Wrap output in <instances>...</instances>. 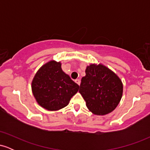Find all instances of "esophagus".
<instances>
[{
	"label": "esophagus",
	"instance_id": "34e87169",
	"mask_svg": "<svg viewBox=\"0 0 150 150\" xmlns=\"http://www.w3.org/2000/svg\"><path fill=\"white\" fill-rule=\"evenodd\" d=\"M75 82H76V83H77L78 85H80V79H77V80H75Z\"/></svg>",
	"mask_w": 150,
	"mask_h": 150
}]
</instances>
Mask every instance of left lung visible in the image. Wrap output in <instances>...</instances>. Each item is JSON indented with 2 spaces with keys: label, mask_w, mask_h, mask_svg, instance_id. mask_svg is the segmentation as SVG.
<instances>
[{
  "label": "left lung",
  "mask_w": 150,
  "mask_h": 150,
  "mask_svg": "<svg viewBox=\"0 0 150 150\" xmlns=\"http://www.w3.org/2000/svg\"><path fill=\"white\" fill-rule=\"evenodd\" d=\"M81 80L79 92L86 106L95 115H105L113 111L123 95V84L117 75L107 67L91 64Z\"/></svg>",
  "instance_id": "8db88e82"
}]
</instances>
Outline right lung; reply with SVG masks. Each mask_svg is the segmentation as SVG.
<instances>
[{
  "label": "right lung",
  "instance_id": "right-lung-1",
  "mask_svg": "<svg viewBox=\"0 0 150 150\" xmlns=\"http://www.w3.org/2000/svg\"><path fill=\"white\" fill-rule=\"evenodd\" d=\"M80 86L62 70L60 62L51 61L37 71L32 89L37 103L49 111H57L68 104Z\"/></svg>",
  "mask_w": 150,
  "mask_h": 150
}]
</instances>
